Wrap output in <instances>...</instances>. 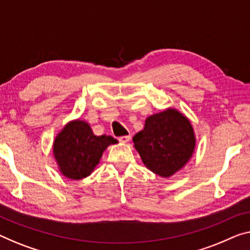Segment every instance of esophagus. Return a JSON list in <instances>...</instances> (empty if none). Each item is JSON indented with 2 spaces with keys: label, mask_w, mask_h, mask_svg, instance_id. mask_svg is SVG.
Returning a JSON list of instances; mask_svg holds the SVG:
<instances>
[{
  "label": "esophagus",
  "mask_w": 250,
  "mask_h": 250,
  "mask_svg": "<svg viewBox=\"0 0 250 250\" xmlns=\"http://www.w3.org/2000/svg\"><path fill=\"white\" fill-rule=\"evenodd\" d=\"M129 140H130V136L129 135H125V136L118 137V141L122 142V143H127Z\"/></svg>",
  "instance_id": "obj_1"
}]
</instances>
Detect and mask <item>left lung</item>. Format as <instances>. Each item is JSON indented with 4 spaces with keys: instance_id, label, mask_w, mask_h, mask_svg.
Wrapping results in <instances>:
<instances>
[{
    "instance_id": "left-lung-1",
    "label": "left lung",
    "mask_w": 250,
    "mask_h": 250,
    "mask_svg": "<svg viewBox=\"0 0 250 250\" xmlns=\"http://www.w3.org/2000/svg\"><path fill=\"white\" fill-rule=\"evenodd\" d=\"M133 142L145 167L165 178L187 164L195 146L190 121L173 108L147 117Z\"/></svg>"
}]
</instances>
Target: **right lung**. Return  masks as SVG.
<instances>
[{"instance_id":"add662e5","label":"right lung","mask_w":250,"mask_h":250,"mask_svg":"<svg viewBox=\"0 0 250 250\" xmlns=\"http://www.w3.org/2000/svg\"><path fill=\"white\" fill-rule=\"evenodd\" d=\"M116 143L112 136H96L86 122L77 120L57 135L53 153L61 173L68 179L82 180L97 167L106 147Z\"/></svg>"}]
</instances>
